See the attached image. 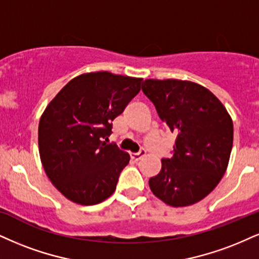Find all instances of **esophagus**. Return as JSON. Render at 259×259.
Wrapping results in <instances>:
<instances>
[{"mask_svg":"<svg viewBox=\"0 0 259 259\" xmlns=\"http://www.w3.org/2000/svg\"><path fill=\"white\" fill-rule=\"evenodd\" d=\"M145 155H146L145 150H140L138 154H132V155H131V157L135 159V161H139V159H142Z\"/></svg>","mask_w":259,"mask_h":259,"instance_id":"1","label":"esophagus"}]
</instances>
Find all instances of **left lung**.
<instances>
[{"mask_svg": "<svg viewBox=\"0 0 259 259\" xmlns=\"http://www.w3.org/2000/svg\"><path fill=\"white\" fill-rule=\"evenodd\" d=\"M142 90L158 116L177 135L174 155L161 161L150 190L170 206H187L205 198L227 170L233 121L221 101L197 82L146 79Z\"/></svg>", "mask_w": 259, "mask_h": 259, "instance_id": "obj_1", "label": "left lung"}]
</instances>
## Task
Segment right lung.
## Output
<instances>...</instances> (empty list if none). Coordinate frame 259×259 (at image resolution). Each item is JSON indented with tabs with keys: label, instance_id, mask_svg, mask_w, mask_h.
<instances>
[{
	"label": "right lung",
	"instance_id": "right-lung-1",
	"mask_svg": "<svg viewBox=\"0 0 259 259\" xmlns=\"http://www.w3.org/2000/svg\"><path fill=\"white\" fill-rule=\"evenodd\" d=\"M143 78L84 73L50 101L38 126V148L48 178L67 199L102 203L114 193L130 155L107 140L111 121L140 91Z\"/></svg>",
	"mask_w": 259,
	"mask_h": 259
}]
</instances>
